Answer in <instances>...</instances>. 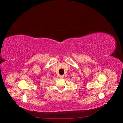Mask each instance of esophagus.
I'll use <instances>...</instances> for the list:
<instances>
[{"mask_svg": "<svg viewBox=\"0 0 123 123\" xmlns=\"http://www.w3.org/2000/svg\"><path fill=\"white\" fill-rule=\"evenodd\" d=\"M59 77H60L61 79H63V78H64V75H60Z\"/></svg>", "mask_w": 123, "mask_h": 123, "instance_id": "1", "label": "esophagus"}]
</instances>
